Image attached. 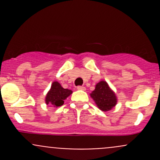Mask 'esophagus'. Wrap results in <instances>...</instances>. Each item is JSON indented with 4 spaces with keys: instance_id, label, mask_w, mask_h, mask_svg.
I'll return each mask as SVG.
<instances>
[{
    "instance_id": "obj_1",
    "label": "esophagus",
    "mask_w": 160,
    "mask_h": 160,
    "mask_svg": "<svg viewBox=\"0 0 160 160\" xmlns=\"http://www.w3.org/2000/svg\"><path fill=\"white\" fill-rule=\"evenodd\" d=\"M77 90H86V88H85L84 87H83V86H78L77 88Z\"/></svg>"
}]
</instances>
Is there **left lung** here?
Instances as JSON below:
<instances>
[{
    "label": "left lung",
    "mask_w": 160,
    "mask_h": 160,
    "mask_svg": "<svg viewBox=\"0 0 160 160\" xmlns=\"http://www.w3.org/2000/svg\"><path fill=\"white\" fill-rule=\"evenodd\" d=\"M90 97L96 103L98 108L103 111H110L117 104V97L111 89L108 83L101 80L97 83L95 90L90 93Z\"/></svg>",
    "instance_id": "1"
}]
</instances>
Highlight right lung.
Returning a JSON list of instances; mask_svg holds the SVG:
<instances>
[{
  "label": "right lung",
  "instance_id": "1",
  "mask_svg": "<svg viewBox=\"0 0 160 160\" xmlns=\"http://www.w3.org/2000/svg\"><path fill=\"white\" fill-rule=\"evenodd\" d=\"M72 93V90L64 89L59 82L54 81L46 96V104H52L56 108L62 106L64 104V100L67 99Z\"/></svg>",
  "mask_w": 160,
  "mask_h": 160
}]
</instances>
